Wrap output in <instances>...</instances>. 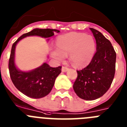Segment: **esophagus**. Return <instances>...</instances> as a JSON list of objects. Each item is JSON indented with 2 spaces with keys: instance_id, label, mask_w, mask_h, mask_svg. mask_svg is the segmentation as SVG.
Returning a JSON list of instances; mask_svg holds the SVG:
<instances>
[{
  "instance_id": "obj_1",
  "label": "esophagus",
  "mask_w": 127,
  "mask_h": 127,
  "mask_svg": "<svg viewBox=\"0 0 127 127\" xmlns=\"http://www.w3.org/2000/svg\"><path fill=\"white\" fill-rule=\"evenodd\" d=\"M68 69H69V68L67 67H65V66H62V71L63 72H66Z\"/></svg>"
}]
</instances>
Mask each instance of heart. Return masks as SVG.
Masks as SVG:
<instances>
[{
  "label": "heart",
  "mask_w": 127,
  "mask_h": 127,
  "mask_svg": "<svg viewBox=\"0 0 127 127\" xmlns=\"http://www.w3.org/2000/svg\"><path fill=\"white\" fill-rule=\"evenodd\" d=\"M96 50L94 37L84 33L70 32L62 35L57 39V48L51 50V55L58 61L65 60L69 55L71 63L75 67L88 65Z\"/></svg>",
  "instance_id": "b5f03b06"
}]
</instances>
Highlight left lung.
<instances>
[{"mask_svg": "<svg viewBox=\"0 0 127 127\" xmlns=\"http://www.w3.org/2000/svg\"><path fill=\"white\" fill-rule=\"evenodd\" d=\"M97 43V51L90 63L77 70L73 85L76 95L82 99L93 100L107 92L114 79L116 54L111 43L99 31L90 28Z\"/></svg>", "mask_w": 127, "mask_h": 127, "instance_id": "8db88e82", "label": "left lung"}]
</instances>
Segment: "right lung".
<instances>
[{
    "instance_id": "right-lung-1",
    "label": "right lung",
    "mask_w": 127,
    "mask_h": 127,
    "mask_svg": "<svg viewBox=\"0 0 127 127\" xmlns=\"http://www.w3.org/2000/svg\"><path fill=\"white\" fill-rule=\"evenodd\" d=\"M55 32L60 31L55 29H35L20 36L12 46L8 65L10 77L16 88L30 98H40L50 94L55 79L61 72L62 66L51 67L44 63L32 71H20L16 69L14 62L16 45L21 39L27 36L38 35L48 38L53 36Z\"/></svg>"
}]
</instances>
